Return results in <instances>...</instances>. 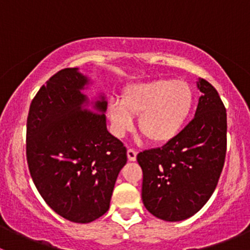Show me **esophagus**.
<instances>
[{"label": "esophagus", "instance_id": "34e87169", "mask_svg": "<svg viewBox=\"0 0 250 250\" xmlns=\"http://www.w3.org/2000/svg\"><path fill=\"white\" fill-rule=\"evenodd\" d=\"M127 157H128V160L132 161V162H134V161L137 160V151L133 150V148H128Z\"/></svg>", "mask_w": 250, "mask_h": 250}]
</instances>
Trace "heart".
<instances>
[{"label":"heart","instance_id":"obj_1","mask_svg":"<svg viewBox=\"0 0 250 250\" xmlns=\"http://www.w3.org/2000/svg\"><path fill=\"white\" fill-rule=\"evenodd\" d=\"M195 106V92L184 80L158 78L129 84L120 100H111L106 115L112 133L118 138L133 130L134 117L152 143L168 144L179 137Z\"/></svg>","mask_w":250,"mask_h":250}]
</instances>
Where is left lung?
<instances>
[{
  "label": "left lung",
  "mask_w": 250,
  "mask_h": 250,
  "mask_svg": "<svg viewBox=\"0 0 250 250\" xmlns=\"http://www.w3.org/2000/svg\"><path fill=\"white\" fill-rule=\"evenodd\" d=\"M201 92L193 120L162 147L138 153L145 208L165 221L197 213L218 185L226 155V110L215 88L198 78Z\"/></svg>",
  "instance_id": "1"
}]
</instances>
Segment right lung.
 <instances>
[{
    "label": "right lung",
    "instance_id": "1",
    "mask_svg": "<svg viewBox=\"0 0 250 250\" xmlns=\"http://www.w3.org/2000/svg\"><path fill=\"white\" fill-rule=\"evenodd\" d=\"M90 78L77 67L60 70L30 105L26 158L46 203L66 220L87 224L110 208L127 148L106 127L107 102L83 93Z\"/></svg>",
    "mask_w": 250,
    "mask_h": 250
}]
</instances>
